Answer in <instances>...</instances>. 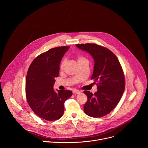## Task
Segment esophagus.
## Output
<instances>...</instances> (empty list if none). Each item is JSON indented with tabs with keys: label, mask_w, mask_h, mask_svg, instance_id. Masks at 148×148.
Masks as SVG:
<instances>
[{
	"label": "esophagus",
	"mask_w": 148,
	"mask_h": 148,
	"mask_svg": "<svg viewBox=\"0 0 148 148\" xmlns=\"http://www.w3.org/2000/svg\"><path fill=\"white\" fill-rule=\"evenodd\" d=\"M72 92H73V94H79V93H80V91H79V90H77V89H73Z\"/></svg>",
	"instance_id": "34e87169"
}]
</instances>
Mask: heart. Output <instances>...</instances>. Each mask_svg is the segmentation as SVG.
Returning <instances> with one entry per match:
<instances>
[{"mask_svg":"<svg viewBox=\"0 0 148 148\" xmlns=\"http://www.w3.org/2000/svg\"><path fill=\"white\" fill-rule=\"evenodd\" d=\"M86 60H87L86 59H85V58L82 56H79L77 57V62H78L79 64L80 63H82V62H84V61H86ZM87 61H88V60H87ZM66 60L65 59H64L63 60V61L62 62L61 64H60V69H63L64 68L65 65V64H66Z\"/></svg>","mask_w":148,"mask_h":148,"instance_id":"obj_1","label":"heart"}]
</instances>
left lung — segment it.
I'll list each match as a JSON object with an SVG mask.
<instances>
[{"mask_svg":"<svg viewBox=\"0 0 148 148\" xmlns=\"http://www.w3.org/2000/svg\"><path fill=\"white\" fill-rule=\"evenodd\" d=\"M76 46L92 56L95 65L91 79L97 82L98 90L94 94L84 91L88 97L84 112L93 117L104 116L116 106L124 92L125 82L121 65L116 55L106 47L92 43Z\"/></svg>","mask_w":148,"mask_h":148,"instance_id":"obj_1","label":"left lung"}]
</instances>
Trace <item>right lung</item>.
I'll list each match as a JSON object with an SVG mask.
<instances>
[{
    "label": "right lung",
    "mask_w": 148,
    "mask_h": 148,
    "mask_svg": "<svg viewBox=\"0 0 148 148\" xmlns=\"http://www.w3.org/2000/svg\"><path fill=\"white\" fill-rule=\"evenodd\" d=\"M69 47H58L37 56L31 64L26 76L27 102L42 119L54 121L64 113V103L72 95L69 90L53 89L55 78L59 75L60 64Z\"/></svg>",
    "instance_id": "right-lung-1"
}]
</instances>
